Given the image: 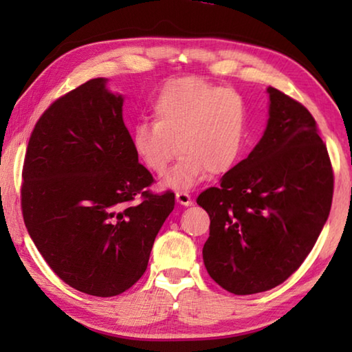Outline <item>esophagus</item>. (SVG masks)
I'll use <instances>...</instances> for the list:
<instances>
[{
    "instance_id": "esophagus-1",
    "label": "esophagus",
    "mask_w": 352,
    "mask_h": 352,
    "mask_svg": "<svg viewBox=\"0 0 352 352\" xmlns=\"http://www.w3.org/2000/svg\"><path fill=\"white\" fill-rule=\"evenodd\" d=\"M175 200H177V204H180L183 206L192 205V199H190V195L188 192H182V190H178V192L175 194Z\"/></svg>"
}]
</instances>
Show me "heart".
I'll return each instance as SVG.
<instances>
[{"mask_svg":"<svg viewBox=\"0 0 352 352\" xmlns=\"http://www.w3.org/2000/svg\"><path fill=\"white\" fill-rule=\"evenodd\" d=\"M151 110L153 121L136 124L132 144L158 175L182 153L164 186L190 189L208 172L223 175L239 162L248 115L241 94L199 77H180L160 88Z\"/></svg>","mask_w":352,"mask_h":352,"instance_id":"obj_1","label":"heart"}]
</instances>
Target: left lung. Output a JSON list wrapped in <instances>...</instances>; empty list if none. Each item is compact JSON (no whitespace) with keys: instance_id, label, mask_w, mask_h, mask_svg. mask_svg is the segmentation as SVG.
I'll list each match as a JSON object with an SVG mask.
<instances>
[{"instance_id":"8db88e82","label":"left lung","mask_w":352,"mask_h":352,"mask_svg":"<svg viewBox=\"0 0 352 352\" xmlns=\"http://www.w3.org/2000/svg\"><path fill=\"white\" fill-rule=\"evenodd\" d=\"M267 93L261 141L197 197L211 220L205 267L234 295L284 283L311 253L332 204V168L315 119L276 88Z\"/></svg>"}]
</instances>
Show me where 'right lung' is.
<instances>
[{
  "label": "right lung",
  "instance_id": "right-lung-1",
  "mask_svg": "<svg viewBox=\"0 0 352 352\" xmlns=\"http://www.w3.org/2000/svg\"><path fill=\"white\" fill-rule=\"evenodd\" d=\"M107 82H85L41 115L21 186L23 219L46 264L93 296L122 294L144 275L175 205L170 190H146L153 177L140 164L124 124L122 94Z\"/></svg>",
  "mask_w": 352,
  "mask_h": 352
}]
</instances>
